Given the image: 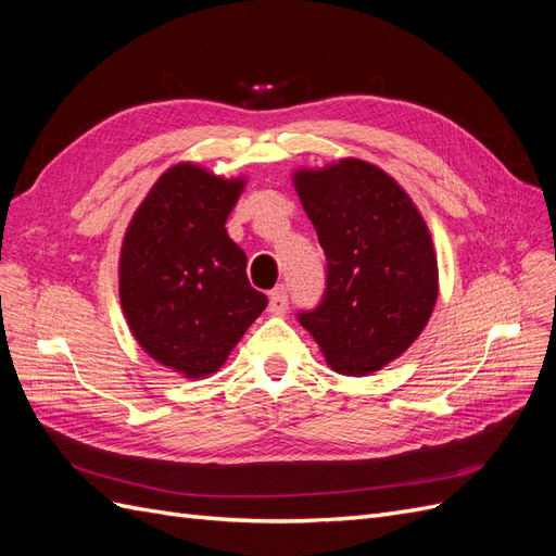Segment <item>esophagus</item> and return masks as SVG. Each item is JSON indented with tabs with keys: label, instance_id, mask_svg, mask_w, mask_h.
<instances>
[{
	"label": "esophagus",
	"instance_id": "1",
	"mask_svg": "<svg viewBox=\"0 0 556 556\" xmlns=\"http://www.w3.org/2000/svg\"><path fill=\"white\" fill-rule=\"evenodd\" d=\"M288 308H290L288 290H285V285H278L276 290H271V296H268V311L276 315H282V313H288Z\"/></svg>",
	"mask_w": 556,
	"mask_h": 556
}]
</instances>
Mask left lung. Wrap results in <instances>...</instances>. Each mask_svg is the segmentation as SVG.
<instances>
[{
    "label": "left lung",
    "instance_id": "obj_1",
    "mask_svg": "<svg viewBox=\"0 0 556 556\" xmlns=\"http://www.w3.org/2000/svg\"><path fill=\"white\" fill-rule=\"evenodd\" d=\"M294 185L327 257L325 294L299 323L333 371L374 374L429 323L439 296L429 229L399 182L362 160L299 172Z\"/></svg>",
    "mask_w": 556,
    "mask_h": 556
}]
</instances>
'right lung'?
Segmentation results:
<instances>
[{
    "mask_svg": "<svg viewBox=\"0 0 556 556\" xmlns=\"http://www.w3.org/2000/svg\"><path fill=\"white\" fill-rule=\"evenodd\" d=\"M243 180L176 164L134 213L121 255V304L134 339L185 378H204L266 308L248 282L227 215Z\"/></svg>",
    "mask_w": 556,
    "mask_h": 556,
    "instance_id": "add662e5",
    "label": "right lung"
}]
</instances>
